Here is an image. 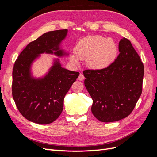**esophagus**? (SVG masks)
Instances as JSON below:
<instances>
[{"label": "esophagus", "mask_w": 157, "mask_h": 157, "mask_svg": "<svg viewBox=\"0 0 157 157\" xmlns=\"http://www.w3.org/2000/svg\"><path fill=\"white\" fill-rule=\"evenodd\" d=\"M78 79L79 80H80V81H82V80H84V75H83L82 73H80V74L79 75V76H78Z\"/></svg>", "instance_id": "1"}]
</instances>
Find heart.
I'll return each instance as SVG.
<instances>
[{"instance_id": "heart-1", "label": "heart", "mask_w": 157, "mask_h": 157, "mask_svg": "<svg viewBox=\"0 0 157 157\" xmlns=\"http://www.w3.org/2000/svg\"><path fill=\"white\" fill-rule=\"evenodd\" d=\"M118 46L111 38L101 36H88L80 40L75 48V54H69V59L78 64L80 59L86 60L89 67L103 69L112 64L117 58Z\"/></svg>"}]
</instances>
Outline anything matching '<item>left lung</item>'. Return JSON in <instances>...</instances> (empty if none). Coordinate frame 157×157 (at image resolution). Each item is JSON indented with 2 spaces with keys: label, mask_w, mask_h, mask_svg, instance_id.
<instances>
[{
  "label": "left lung",
  "mask_w": 157,
  "mask_h": 157,
  "mask_svg": "<svg viewBox=\"0 0 157 157\" xmlns=\"http://www.w3.org/2000/svg\"><path fill=\"white\" fill-rule=\"evenodd\" d=\"M118 50L119 55L109 67L83 71L85 87L93 100L92 113L103 122L128 117L142 92L144 66L139 55L124 37Z\"/></svg>",
  "instance_id": "obj_1"
}]
</instances>
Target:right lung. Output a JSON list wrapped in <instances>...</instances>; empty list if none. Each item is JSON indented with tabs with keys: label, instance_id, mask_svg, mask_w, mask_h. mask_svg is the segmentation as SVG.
Returning a JSON list of instances; mask_svg holds the SVG:
<instances>
[{
	"label": "right lung",
	"instance_id": "1",
	"mask_svg": "<svg viewBox=\"0 0 157 157\" xmlns=\"http://www.w3.org/2000/svg\"><path fill=\"white\" fill-rule=\"evenodd\" d=\"M67 29L50 31L28 44L15 61L12 72V96L26 119L40 124L53 122L61 115L66 94L79 73L61 67L58 58L44 77L35 78L31 65L42 54L68 55L60 48Z\"/></svg>",
	"mask_w": 157,
	"mask_h": 157
}]
</instances>
